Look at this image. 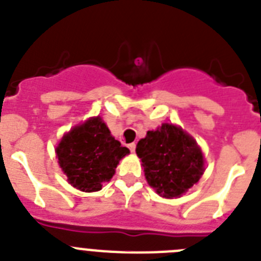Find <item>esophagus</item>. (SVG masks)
Returning a JSON list of instances; mask_svg holds the SVG:
<instances>
[{"label": "esophagus", "mask_w": 261, "mask_h": 261, "mask_svg": "<svg viewBox=\"0 0 261 261\" xmlns=\"http://www.w3.org/2000/svg\"><path fill=\"white\" fill-rule=\"evenodd\" d=\"M128 147H129V150L132 151V153H135V150H136V144H135V142H132V144H129Z\"/></svg>", "instance_id": "obj_1"}]
</instances>
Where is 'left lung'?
<instances>
[{"label": "left lung", "mask_w": 261, "mask_h": 261, "mask_svg": "<svg viewBox=\"0 0 261 261\" xmlns=\"http://www.w3.org/2000/svg\"><path fill=\"white\" fill-rule=\"evenodd\" d=\"M149 186L166 199L180 197L204 174V155L193 137L174 124H162L138 141Z\"/></svg>", "instance_id": "8db88e82"}]
</instances>
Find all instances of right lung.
Segmentation results:
<instances>
[{"mask_svg":"<svg viewBox=\"0 0 261 261\" xmlns=\"http://www.w3.org/2000/svg\"><path fill=\"white\" fill-rule=\"evenodd\" d=\"M59 165L77 190L95 192L115 175L119 161L129 154L99 116L91 117L64 135L56 147Z\"/></svg>","mask_w":261,"mask_h":261,"instance_id":"obj_1","label":"right lung"}]
</instances>
